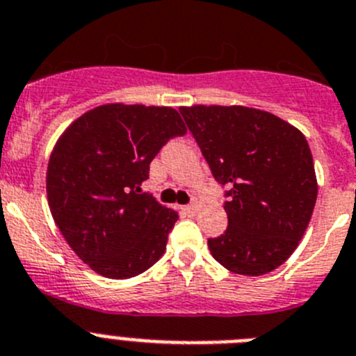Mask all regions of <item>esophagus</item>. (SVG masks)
Wrapping results in <instances>:
<instances>
[{"label": "esophagus", "mask_w": 356, "mask_h": 356, "mask_svg": "<svg viewBox=\"0 0 356 356\" xmlns=\"http://www.w3.org/2000/svg\"><path fill=\"white\" fill-rule=\"evenodd\" d=\"M182 209H184V213L193 214L195 209H197V204H190V206H184V207H182Z\"/></svg>", "instance_id": "34e87169"}]
</instances>
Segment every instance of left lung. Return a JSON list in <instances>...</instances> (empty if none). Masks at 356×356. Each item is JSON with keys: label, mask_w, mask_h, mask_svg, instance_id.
Segmentation results:
<instances>
[{"label": "left lung", "mask_w": 356, "mask_h": 356, "mask_svg": "<svg viewBox=\"0 0 356 356\" xmlns=\"http://www.w3.org/2000/svg\"><path fill=\"white\" fill-rule=\"evenodd\" d=\"M179 111L214 179L229 188V227L207 241L213 257L245 277L277 270L303 238L318 198L303 133L270 111L238 104Z\"/></svg>", "instance_id": "obj_1"}]
</instances>
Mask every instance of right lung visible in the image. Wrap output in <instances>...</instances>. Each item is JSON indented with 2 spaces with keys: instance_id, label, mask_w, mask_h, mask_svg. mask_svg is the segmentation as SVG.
<instances>
[{
  "instance_id": "1",
  "label": "right lung",
  "mask_w": 356,
  "mask_h": 356,
  "mask_svg": "<svg viewBox=\"0 0 356 356\" xmlns=\"http://www.w3.org/2000/svg\"><path fill=\"white\" fill-rule=\"evenodd\" d=\"M186 133L177 110L111 102L76 118L56 140L46 190L74 254L113 280L136 277L165 254L177 211L143 193L149 165Z\"/></svg>"
}]
</instances>
